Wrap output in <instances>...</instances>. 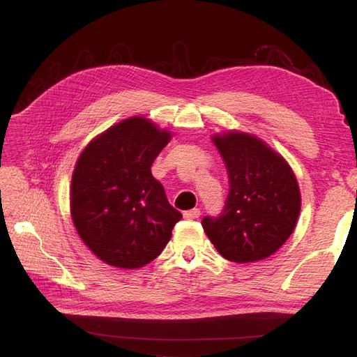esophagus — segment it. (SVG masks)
Here are the masks:
<instances>
[{
    "instance_id": "esophagus-1",
    "label": "esophagus",
    "mask_w": 357,
    "mask_h": 357,
    "mask_svg": "<svg viewBox=\"0 0 357 357\" xmlns=\"http://www.w3.org/2000/svg\"><path fill=\"white\" fill-rule=\"evenodd\" d=\"M183 215H185V218L189 219V220H195L201 215V210L199 208H192V210H188V211L183 213Z\"/></svg>"
}]
</instances>
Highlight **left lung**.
<instances>
[{
	"label": "left lung",
	"instance_id": "obj_1",
	"mask_svg": "<svg viewBox=\"0 0 357 357\" xmlns=\"http://www.w3.org/2000/svg\"><path fill=\"white\" fill-rule=\"evenodd\" d=\"M228 168L229 193L219 218L202 219L225 259L257 262L274 255L294 232L301 190L287 160L261 138L241 131L213 135Z\"/></svg>",
	"mask_w": 357,
	"mask_h": 357
}]
</instances>
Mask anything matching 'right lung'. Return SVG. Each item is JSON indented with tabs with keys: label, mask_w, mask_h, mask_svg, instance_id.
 <instances>
[{
	"label": "right lung",
	"mask_w": 357,
	"mask_h": 357,
	"mask_svg": "<svg viewBox=\"0 0 357 357\" xmlns=\"http://www.w3.org/2000/svg\"><path fill=\"white\" fill-rule=\"evenodd\" d=\"M171 137L150 119L132 116L91 139L75 162L71 219L82 241L107 265L150 264L181 219L150 171Z\"/></svg>",
	"instance_id": "obj_1"
}]
</instances>
